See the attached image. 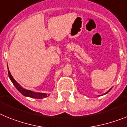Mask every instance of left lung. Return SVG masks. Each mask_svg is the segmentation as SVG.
Wrapping results in <instances>:
<instances>
[{"instance_id":"8db88e82","label":"left lung","mask_w":127,"mask_h":127,"mask_svg":"<svg viewBox=\"0 0 127 127\" xmlns=\"http://www.w3.org/2000/svg\"><path fill=\"white\" fill-rule=\"evenodd\" d=\"M111 89H112V88H111V89H110V90H109V91H107V92H106V93H105V94H104V95L107 94V93H108V92H109V91H111Z\"/></svg>"}]
</instances>
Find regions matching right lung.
I'll return each instance as SVG.
<instances>
[{"instance_id": "1", "label": "right lung", "mask_w": 127, "mask_h": 127, "mask_svg": "<svg viewBox=\"0 0 127 127\" xmlns=\"http://www.w3.org/2000/svg\"><path fill=\"white\" fill-rule=\"evenodd\" d=\"M7 70H8V75L11 81L12 82V83L13 84V85L15 86V88L18 90V91H19L20 93L23 95L27 97H31V98H36V99H41L43 98H46V97L50 95L49 94H46V93H36L34 92V91H30V90H27L24 89V88L21 86L19 84L16 82L15 79H13V77H12L10 71L9 70V68L7 67Z\"/></svg>"}]
</instances>
